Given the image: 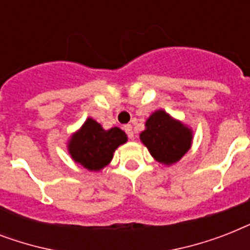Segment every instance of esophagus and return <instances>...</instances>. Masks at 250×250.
Masks as SVG:
<instances>
[{"label":"esophagus","mask_w":250,"mask_h":250,"mask_svg":"<svg viewBox=\"0 0 250 250\" xmlns=\"http://www.w3.org/2000/svg\"><path fill=\"white\" fill-rule=\"evenodd\" d=\"M125 133H127V135H128V137H129V139H133V131H132V125H125Z\"/></svg>","instance_id":"34e87169"}]
</instances>
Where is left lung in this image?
Segmentation results:
<instances>
[{
	"label": "left lung",
	"mask_w": 250,
	"mask_h": 250,
	"mask_svg": "<svg viewBox=\"0 0 250 250\" xmlns=\"http://www.w3.org/2000/svg\"><path fill=\"white\" fill-rule=\"evenodd\" d=\"M140 140L158 164L171 166L182 160L190 149L193 131L160 109L146 119Z\"/></svg>",
	"instance_id": "8db88e82"
}]
</instances>
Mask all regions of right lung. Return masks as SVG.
<instances>
[{"label":"right lung","mask_w":250,"mask_h":250,"mask_svg":"<svg viewBox=\"0 0 250 250\" xmlns=\"http://www.w3.org/2000/svg\"><path fill=\"white\" fill-rule=\"evenodd\" d=\"M127 143V135L118 127L104 129L92 118L70 136L67 150L76 164L89 171H100L111 162L118 146Z\"/></svg>","instance_id":"add662e5"}]
</instances>
